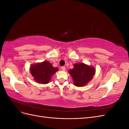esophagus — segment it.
Listing matches in <instances>:
<instances>
[{"mask_svg":"<svg viewBox=\"0 0 129 129\" xmlns=\"http://www.w3.org/2000/svg\"><path fill=\"white\" fill-rule=\"evenodd\" d=\"M61 69H62V71H65V70H66V67H64V66H63V67H61Z\"/></svg>","mask_w":129,"mask_h":129,"instance_id":"1","label":"esophagus"}]
</instances>
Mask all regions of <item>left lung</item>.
Masks as SVG:
<instances>
[{
    "instance_id": "obj_1",
    "label": "left lung",
    "mask_w": 129,
    "mask_h": 129,
    "mask_svg": "<svg viewBox=\"0 0 129 129\" xmlns=\"http://www.w3.org/2000/svg\"><path fill=\"white\" fill-rule=\"evenodd\" d=\"M95 71V68L92 66L78 63L74 64V68L69 69L68 73L73 77L75 86L83 87L92 80Z\"/></svg>"
}]
</instances>
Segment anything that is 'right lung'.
<instances>
[{"mask_svg":"<svg viewBox=\"0 0 129 129\" xmlns=\"http://www.w3.org/2000/svg\"><path fill=\"white\" fill-rule=\"evenodd\" d=\"M57 67H53L48 61H45L40 63L33 64L29 71L37 82L47 84L53 75L58 71Z\"/></svg>","mask_w":129,"mask_h":129,"instance_id":"1","label":"right lung"}]
</instances>
